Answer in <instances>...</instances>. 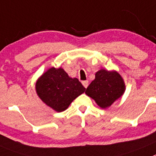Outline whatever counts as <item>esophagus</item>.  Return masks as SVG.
<instances>
[{"label": "esophagus", "instance_id": "obj_1", "mask_svg": "<svg viewBox=\"0 0 156 156\" xmlns=\"http://www.w3.org/2000/svg\"><path fill=\"white\" fill-rule=\"evenodd\" d=\"M82 85H84V87H85V88H87L88 85V81H82Z\"/></svg>", "mask_w": 156, "mask_h": 156}]
</instances>
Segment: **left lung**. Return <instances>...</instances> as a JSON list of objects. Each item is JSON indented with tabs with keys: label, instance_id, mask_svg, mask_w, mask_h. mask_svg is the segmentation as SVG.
Wrapping results in <instances>:
<instances>
[{
	"label": "left lung",
	"instance_id": "obj_1",
	"mask_svg": "<svg viewBox=\"0 0 156 156\" xmlns=\"http://www.w3.org/2000/svg\"><path fill=\"white\" fill-rule=\"evenodd\" d=\"M125 84L118 72L101 69L95 73V79L85 90V94L95 101L102 109L109 107L121 97Z\"/></svg>",
	"mask_w": 156,
	"mask_h": 156
}]
</instances>
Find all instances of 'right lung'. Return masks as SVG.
Instances as JSON below:
<instances>
[{
  "label": "right lung",
  "mask_w": 156,
  "mask_h": 156,
  "mask_svg": "<svg viewBox=\"0 0 156 156\" xmlns=\"http://www.w3.org/2000/svg\"><path fill=\"white\" fill-rule=\"evenodd\" d=\"M36 91L44 103L57 112L64 111L85 91L76 78H70L63 68H50L38 78Z\"/></svg>",
  "instance_id": "obj_1"
}]
</instances>
